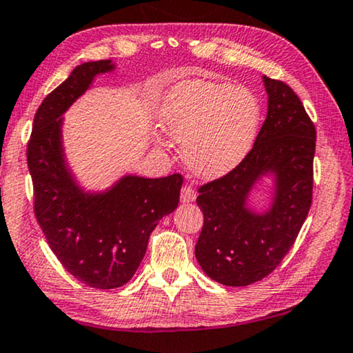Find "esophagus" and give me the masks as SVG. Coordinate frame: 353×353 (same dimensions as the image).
Masks as SVG:
<instances>
[{
	"label": "esophagus",
	"instance_id": "esophagus-1",
	"mask_svg": "<svg viewBox=\"0 0 353 353\" xmlns=\"http://www.w3.org/2000/svg\"><path fill=\"white\" fill-rule=\"evenodd\" d=\"M194 198H196V192H194L190 185L182 187V190H181V201L182 203H192V201H194Z\"/></svg>",
	"mask_w": 353,
	"mask_h": 353
}]
</instances>
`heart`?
<instances>
[{"mask_svg":"<svg viewBox=\"0 0 353 353\" xmlns=\"http://www.w3.org/2000/svg\"><path fill=\"white\" fill-rule=\"evenodd\" d=\"M161 130L182 145V159L194 176L217 179L233 171L254 145L260 104L243 87L183 81L160 108Z\"/></svg>","mask_w":353,"mask_h":353,"instance_id":"1","label":"heart"}]
</instances>
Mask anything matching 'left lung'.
I'll use <instances>...</instances> for the list:
<instances>
[{
	"instance_id": "8db88e82",
	"label": "left lung",
	"mask_w": 353,
	"mask_h": 353,
	"mask_svg": "<svg viewBox=\"0 0 353 353\" xmlns=\"http://www.w3.org/2000/svg\"><path fill=\"white\" fill-rule=\"evenodd\" d=\"M268 114L252 150L223 177L199 187L204 223L194 255L206 274L244 287L271 274L288 254L312 203L315 126L287 83L263 76ZM275 177L270 208L246 199L265 175Z\"/></svg>"
}]
</instances>
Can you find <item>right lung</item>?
Listing matches in <instances>:
<instances>
[{"label":"right lung","instance_id":"1","mask_svg":"<svg viewBox=\"0 0 353 353\" xmlns=\"http://www.w3.org/2000/svg\"><path fill=\"white\" fill-rule=\"evenodd\" d=\"M110 60L76 66L36 110L26 161L34 190V215L65 270L88 287H122L143 261L149 236L179 204L182 176H123L104 192L76 182L63 149V117Z\"/></svg>","mask_w":353,"mask_h":353}]
</instances>
